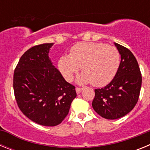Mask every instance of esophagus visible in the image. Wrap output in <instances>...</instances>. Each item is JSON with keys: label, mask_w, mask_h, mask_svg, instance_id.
Listing matches in <instances>:
<instances>
[{"label": "esophagus", "mask_w": 150, "mask_h": 150, "mask_svg": "<svg viewBox=\"0 0 150 150\" xmlns=\"http://www.w3.org/2000/svg\"><path fill=\"white\" fill-rule=\"evenodd\" d=\"M83 90V88H78V87H76V93H77V94L80 93V92H81Z\"/></svg>", "instance_id": "obj_1"}]
</instances>
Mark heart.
Returning <instances> with one entry per match:
<instances>
[{
	"label": "heart",
	"instance_id": "1",
	"mask_svg": "<svg viewBox=\"0 0 150 150\" xmlns=\"http://www.w3.org/2000/svg\"><path fill=\"white\" fill-rule=\"evenodd\" d=\"M120 63V52L114 46L83 42L74 45L70 55L61 57L58 67L67 81H71L81 67L83 74L77 78L78 83L91 82L94 86L102 87L112 81Z\"/></svg>",
	"mask_w": 150,
	"mask_h": 150
}]
</instances>
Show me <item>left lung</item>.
Returning <instances> with one entry per match:
<instances>
[{
  "label": "left lung",
  "instance_id": "obj_1",
  "mask_svg": "<svg viewBox=\"0 0 150 150\" xmlns=\"http://www.w3.org/2000/svg\"><path fill=\"white\" fill-rule=\"evenodd\" d=\"M121 55L120 67L112 81L95 90L92 107L101 117L116 120L132 111L140 95L142 76L138 63L128 49L114 43Z\"/></svg>",
  "mask_w": 150,
  "mask_h": 150
}]
</instances>
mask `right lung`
<instances>
[{
	"instance_id": "right-lung-1",
	"label": "right lung",
	"mask_w": 150,
	"mask_h": 150,
	"mask_svg": "<svg viewBox=\"0 0 150 150\" xmlns=\"http://www.w3.org/2000/svg\"><path fill=\"white\" fill-rule=\"evenodd\" d=\"M52 45L43 43L27 50L13 75V89L20 110L44 126L60 124L76 97L75 86L64 79L49 58Z\"/></svg>"
}]
</instances>
